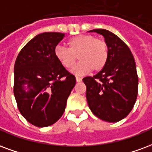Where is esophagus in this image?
Segmentation results:
<instances>
[{
  "label": "esophagus",
  "mask_w": 152,
  "mask_h": 152,
  "mask_svg": "<svg viewBox=\"0 0 152 152\" xmlns=\"http://www.w3.org/2000/svg\"><path fill=\"white\" fill-rule=\"evenodd\" d=\"M76 82H81L82 79L79 76H76Z\"/></svg>",
  "instance_id": "esophagus-1"
}]
</instances>
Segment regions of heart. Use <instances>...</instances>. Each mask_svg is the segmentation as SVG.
<instances>
[{
	"instance_id": "heart-1",
	"label": "heart",
	"mask_w": 152,
	"mask_h": 152,
	"mask_svg": "<svg viewBox=\"0 0 152 152\" xmlns=\"http://www.w3.org/2000/svg\"><path fill=\"white\" fill-rule=\"evenodd\" d=\"M67 48L57 46L55 57L67 69L72 68L78 58L80 62L72 69L75 75H83L92 70L99 72L104 68L108 60L106 42L90 34L74 36L67 42Z\"/></svg>"
}]
</instances>
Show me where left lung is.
Returning a JSON list of instances; mask_svg holds the SVG:
<instances>
[{
  "instance_id": "left-lung-1",
  "label": "left lung",
  "mask_w": 152,
  "mask_h": 152,
  "mask_svg": "<svg viewBox=\"0 0 152 152\" xmlns=\"http://www.w3.org/2000/svg\"><path fill=\"white\" fill-rule=\"evenodd\" d=\"M104 36L108 46V60L95 76H86L88 104L103 121L117 122L133 109L138 95V75L130 48L122 39L104 29L89 30Z\"/></svg>"
}]
</instances>
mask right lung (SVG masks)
I'll return each mask as SVG.
<instances>
[{
	"instance_id": "add662e5",
	"label": "right lung",
	"mask_w": 152,
	"mask_h": 152,
	"mask_svg": "<svg viewBox=\"0 0 152 152\" xmlns=\"http://www.w3.org/2000/svg\"><path fill=\"white\" fill-rule=\"evenodd\" d=\"M64 34L45 32L28 42L14 64L13 93L20 113L28 122L45 127L59 120L76 77L55 57Z\"/></svg>"
}]
</instances>
